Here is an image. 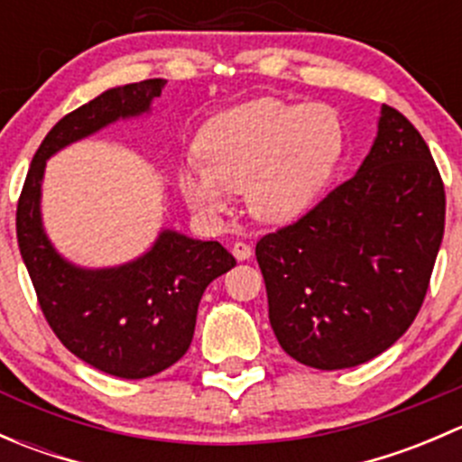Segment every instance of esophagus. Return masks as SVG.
<instances>
[{"mask_svg":"<svg viewBox=\"0 0 462 462\" xmlns=\"http://www.w3.org/2000/svg\"><path fill=\"white\" fill-rule=\"evenodd\" d=\"M232 254H235L236 261H245L253 257V245L245 244V241H236L235 245H232Z\"/></svg>","mask_w":462,"mask_h":462,"instance_id":"34e87169","label":"esophagus"}]
</instances>
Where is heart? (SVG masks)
Segmentation results:
<instances>
[{
    "label": "heart",
    "mask_w": 462,
    "mask_h": 462,
    "mask_svg": "<svg viewBox=\"0 0 462 462\" xmlns=\"http://www.w3.org/2000/svg\"><path fill=\"white\" fill-rule=\"evenodd\" d=\"M194 149L199 161L176 171L194 212L214 221L227 212L232 192H244L257 221L288 223L328 180L342 152V127L326 105L259 97L212 116Z\"/></svg>",
    "instance_id": "b5f03b06"
}]
</instances>
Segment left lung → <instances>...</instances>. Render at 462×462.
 <instances>
[{
  "label": "left lung",
  "instance_id": "8db88e82",
  "mask_svg": "<svg viewBox=\"0 0 462 462\" xmlns=\"http://www.w3.org/2000/svg\"><path fill=\"white\" fill-rule=\"evenodd\" d=\"M442 232L445 188L430 147L382 105L356 176L254 250L283 351L335 371L393 346L420 310Z\"/></svg>",
  "mask_w": 462,
  "mask_h": 462
}]
</instances>
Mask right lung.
<instances>
[{"label":"right lung","mask_w":462,"mask_h":462,"mask_svg":"<svg viewBox=\"0 0 462 462\" xmlns=\"http://www.w3.org/2000/svg\"><path fill=\"white\" fill-rule=\"evenodd\" d=\"M165 82L156 78L106 88L64 116L32 156L17 203V244L49 326L73 356L125 380L161 374L188 353L205 288L236 261L218 241L165 227L134 261L82 268L64 259L46 235L42 180L46 161L60 149L149 114Z\"/></svg>","instance_id":"obj_1"}]
</instances>
